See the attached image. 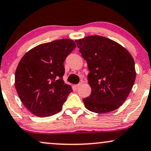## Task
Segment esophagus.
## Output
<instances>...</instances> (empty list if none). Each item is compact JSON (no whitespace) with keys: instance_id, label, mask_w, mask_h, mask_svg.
Listing matches in <instances>:
<instances>
[{"instance_id":"obj_1","label":"esophagus","mask_w":151,"mask_h":151,"mask_svg":"<svg viewBox=\"0 0 151 151\" xmlns=\"http://www.w3.org/2000/svg\"><path fill=\"white\" fill-rule=\"evenodd\" d=\"M81 84H82V82H79V84H77V85H75V88H76V89H79V88L80 87V86H81Z\"/></svg>"}]
</instances>
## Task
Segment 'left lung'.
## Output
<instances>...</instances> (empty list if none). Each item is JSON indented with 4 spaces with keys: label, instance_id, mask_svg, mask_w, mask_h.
Segmentation results:
<instances>
[{
    "label": "left lung",
    "instance_id": "left-lung-1",
    "mask_svg": "<svg viewBox=\"0 0 151 151\" xmlns=\"http://www.w3.org/2000/svg\"><path fill=\"white\" fill-rule=\"evenodd\" d=\"M87 62L89 96L83 99L88 110L107 113L120 107L131 92L136 79L134 60L119 43L99 35L75 40Z\"/></svg>",
    "mask_w": 151,
    "mask_h": 151
}]
</instances>
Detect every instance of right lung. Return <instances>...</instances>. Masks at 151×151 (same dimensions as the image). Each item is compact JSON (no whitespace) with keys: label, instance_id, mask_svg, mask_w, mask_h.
Here are the masks:
<instances>
[{"label":"right lung","instance_id":"obj_1","mask_svg":"<svg viewBox=\"0 0 151 151\" xmlns=\"http://www.w3.org/2000/svg\"><path fill=\"white\" fill-rule=\"evenodd\" d=\"M75 47L72 40H57L32 48L20 60L15 74V89L34 115L50 116L62 110L72 91L63 80L64 62Z\"/></svg>","mask_w":151,"mask_h":151}]
</instances>
